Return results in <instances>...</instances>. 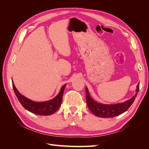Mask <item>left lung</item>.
<instances>
[{
  "label": "left lung",
  "mask_w": 149,
  "mask_h": 149,
  "mask_svg": "<svg viewBox=\"0 0 149 149\" xmlns=\"http://www.w3.org/2000/svg\"><path fill=\"white\" fill-rule=\"evenodd\" d=\"M139 91V83L137 86L136 94L130 100L123 103L115 104H104L97 102L93 100L92 97L89 95L87 88H86V102L89 110L96 116L102 118H114V117L119 116L126 111H127L130 106L134 102Z\"/></svg>",
  "instance_id": "left-lung-1"
}]
</instances>
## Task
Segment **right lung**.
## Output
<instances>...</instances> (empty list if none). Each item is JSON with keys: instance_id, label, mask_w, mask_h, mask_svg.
Returning a JSON list of instances; mask_svg holds the SVG:
<instances>
[{"instance_id": "1", "label": "right lung", "mask_w": 149, "mask_h": 149, "mask_svg": "<svg viewBox=\"0 0 149 149\" xmlns=\"http://www.w3.org/2000/svg\"><path fill=\"white\" fill-rule=\"evenodd\" d=\"M12 86L19 102L25 109L40 116L52 115L59 109L62 102L66 84L63 85L58 95L52 100L44 102H35L27 99L18 91L12 81Z\"/></svg>"}]
</instances>
